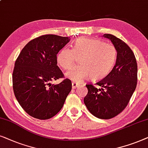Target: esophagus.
Listing matches in <instances>:
<instances>
[{
    "label": "esophagus",
    "mask_w": 148,
    "mask_h": 148,
    "mask_svg": "<svg viewBox=\"0 0 148 148\" xmlns=\"http://www.w3.org/2000/svg\"><path fill=\"white\" fill-rule=\"evenodd\" d=\"M80 85V84L76 83V82H73L72 83V88H77L78 86H79Z\"/></svg>",
    "instance_id": "34e87169"
}]
</instances>
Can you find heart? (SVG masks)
Listing matches in <instances>:
<instances>
[{
	"mask_svg": "<svg viewBox=\"0 0 148 148\" xmlns=\"http://www.w3.org/2000/svg\"><path fill=\"white\" fill-rule=\"evenodd\" d=\"M116 47L97 39L80 38L77 39L72 49L63 48L57 55V64L62 70H68L73 66L76 56L80 59V66H75L66 72L69 79L81 82L90 77L101 80L107 76L114 68L117 60Z\"/></svg>",
	"mask_w": 148,
	"mask_h": 148,
	"instance_id": "heart-1",
	"label": "heart"
}]
</instances>
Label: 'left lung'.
I'll use <instances>...</instances> for the list:
<instances>
[{"label": "left lung", "mask_w": 148, "mask_h": 148, "mask_svg": "<svg viewBox=\"0 0 148 148\" xmlns=\"http://www.w3.org/2000/svg\"><path fill=\"white\" fill-rule=\"evenodd\" d=\"M103 37L111 40L117 50L116 64L107 76L97 82V88L86 84L88 93L84 103L90 113L101 119H110L127 107L135 91L137 80V65L131 48L112 34Z\"/></svg>", "instance_id": "8db88e82"}]
</instances>
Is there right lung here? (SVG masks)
<instances>
[{
  "mask_svg": "<svg viewBox=\"0 0 148 148\" xmlns=\"http://www.w3.org/2000/svg\"><path fill=\"white\" fill-rule=\"evenodd\" d=\"M70 37L47 34L27 43L15 61L13 88L21 108L31 116L49 119L62 109L72 89L70 80L58 84L51 81L64 77L57 66V54Z\"/></svg>",
  "mask_w": 148,
  "mask_h": 148,
  "instance_id": "add662e5",
  "label": "right lung"
}]
</instances>
